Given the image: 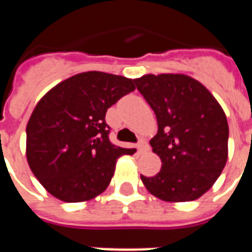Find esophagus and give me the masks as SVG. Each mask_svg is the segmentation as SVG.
Instances as JSON below:
<instances>
[{
	"label": "esophagus",
	"mask_w": 252,
	"mask_h": 252,
	"mask_svg": "<svg viewBox=\"0 0 252 252\" xmlns=\"http://www.w3.org/2000/svg\"><path fill=\"white\" fill-rule=\"evenodd\" d=\"M148 150V144L146 140H140V142L137 143V151H139V154H143V153H146Z\"/></svg>",
	"instance_id": "34e87169"
}]
</instances>
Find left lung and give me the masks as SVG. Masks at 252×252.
Segmentation results:
<instances>
[{"label": "left lung", "instance_id": "1", "mask_svg": "<svg viewBox=\"0 0 252 252\" xmlns=\"http://www.w3.org/2000/svg\"><path fill=\"white\" fill-rule=\"evenodd\" d=\"M158 121L150 140L162 160L154 177L142 181L159 200L200 198L221 174L228 159V123L208 89L185 74H146L133 79Z\"/></svg>", "mask_w": 252, "mask_h": 252}]
</instances>
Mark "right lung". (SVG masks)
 I'll return each instance as SVG.
<instances>
[{
	"label": "right lung",
	"instance_id": "1",
	"mask_svg": "<svg viewBox=\"0 0 252 252\" xmlns=\"http://www.w3.org/2000/svg\"><path fill=\"white\" fill-rule=\"evenodd\" d=\"M133 90L131 78L86 71L41 97L27 124V160L50 194L64 202H83L108 188L117 158L136 150L109 142L105 115Z\"/></svg>",
	"mask_w": 252,
	"mask_h": 252
}]
</instances>
